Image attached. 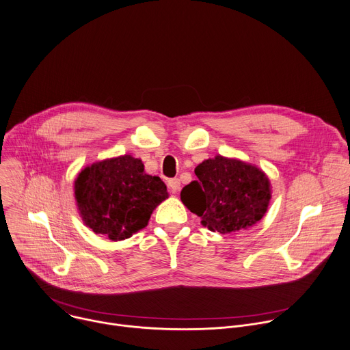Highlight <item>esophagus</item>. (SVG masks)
<instances>
[{"label":"esophagus","instance_id":"obj_1","mask_svg":"<svg viewBox=\"0 0 350 350\" xmlns=\"http://www.w3.org/2000/svg\"><path fill=\"white\" fill-rule=\"evenodd\" d=\"M167 188H169V191H170L172 193L178 192V189H180V180H178V178H170V180H167Z\"/></svg>","mask_w":350,"mask_h":350}]
</instances>
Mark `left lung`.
I'll return each instance as SVG.
<instances>
[{
	"label": "left lung",
	"instance_id": "1",
	"mask_svg": "<svg viewBox=\"0 0 350 350\" xmlns=\"http://www.w3.org/2000/svg\"><path fill=\"white\" fill-rule=\"evenodd\" d=\"M195 174L198 180L183 188L181 200L210 230L238 232L267 213L271 185L256 166L218 155L198 165Z\"/></svg>",
	"mask_w": 350,
	"mask_h": 350
}]
</instances>
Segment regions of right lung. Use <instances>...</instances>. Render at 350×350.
Here are the masks:
<instances>
[{
    "label": "right lung",
    "mask_w": 350,
    "mask_h": 350,
    "mask_svg": "<svg viewBox=\"0 0 350 350\" xmlns=\"http://www.w3.org/2000/svg\"><path fill=\"white\" fill-rule=\"evenodd\" d=\"M75 199L94 234L124 241L143 229L169 195L158 176L144 173L140 159L124 155L85 167L75 180Z\"/></svg>",
    "instance_id": "1"
}]
</instances>
